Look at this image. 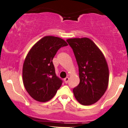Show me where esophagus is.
Instances as JSON below:
<instances>
[{
  "label": "esophagus",
  "mask_w": 128,
  "mask_h": 128,
  "mask_svg": "<svg viewBox=\"0 0 128 128\" xmlns=\"http://www.w3.org/2000/svg\"><path fill=\"white\" fill-rule=\"evenodd\" d=\"M69 78L66 77L64 79V83H65V84H68V81H69Z\"/></svg>",
  "instance_id": "34e87169"
}]
</instances>
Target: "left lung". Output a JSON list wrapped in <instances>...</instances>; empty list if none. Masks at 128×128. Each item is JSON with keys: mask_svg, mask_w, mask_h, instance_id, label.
<instances>
[{"mask_svg": "<svg viewBox=\"0 0 128 128\" xmlns=\"http://www.w3.org/2000/svg\"><path fill=\"white\" fill-rule=\"evenodd\" d=\"M72 48L79 67L80 82L73 89L78 102L90 105L104 95L109 84V68L105 58L92 40L88 38L66 40Z\"/></svg>", "mask_w": 128, "mask_h": 128, "instance_id": "8db88e82", "label": "left lung"}]
</instances>
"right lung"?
<instances>
[{"instance_id": "obj_1", "label": "right lung", "mask_w": 128, "mask_h": 128, "mask_svg": "<svg viewBox=\"0 0 128 128\" xmlns=\"http://www.w3.org/2000/svg\"><path fill=\"white\" fill-rule=\"evenodd\" d=\"M68 45L60 38L46 36L29 51L23 65V82L26 91L34 100L48 102L60 88L62 80L56 75L52 60L58 50Z\"/></svg>"}]
</instances>
